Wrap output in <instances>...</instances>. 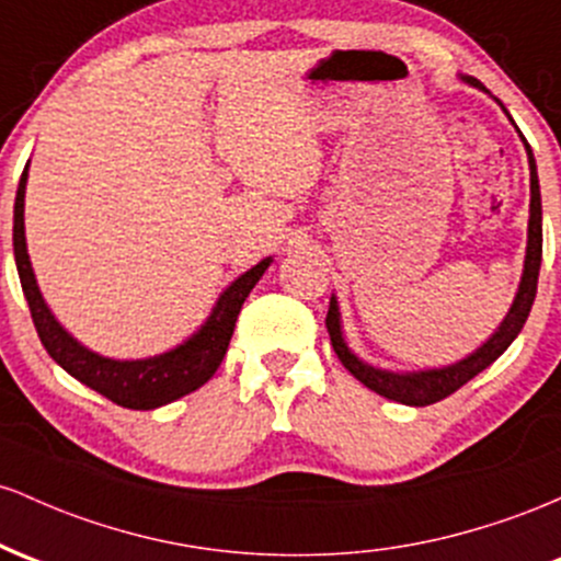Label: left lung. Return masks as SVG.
<instances>
[{
  "mask_svg": "<svg viewBox=\"0 0 561 561\" xmlns=\"http://www.w3.org/2000/svg\"><path fill=\"white\" fill-rule=\"evenodd\" d=\"M469 84L482 87L477 79H467ZM525 140V137H522ZM527 145V142H525ZM527 156H530V228H527V256H525V273H522V283L517 299H514L512 310H508L506 320L501 323V329L482 344L474 355H469L467 360L448 365V368L439 370H419V374H389V370L370 368L357 360L355 355L347 350L342 339V329H339V307L336 299H331L329 314H325V329H329L333 352L342 360L344 368L355 376L357 381L365 383L368 389H374L376 394L389 400H398L402 405H432V402L445 400L448 394L461 389L463 383L474 379L480 370L488 368L490 363H495L506 352L508 344L517 339V333L525 325L527 314L535 301V291H538V273H540V256H543V228H540V185H538V172H535V159L533 150L527 145Z\"/></svg>",
  "mask_w": 561,
  "mask_h": 561,
  "instance_id": "8db88e82",
  "label": "left lung"
}]
</instances>
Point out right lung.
Wrapping results in <instances>:
<instances>
[{
    "instance_id": "1",
    "label": "right lung",
    "mask_w": 561,
    "mask_h": 561,
    "mask_svg": "<svg viewBox=\"0 0 561 561\" xmlns=\"http://www.w3.org/2000/svg\"><path fill=\"white\" fill-rule=\"evenodd\" d=\"M26 178L28 163L23 169L21 182H18L15 196V214H12V247H15V264L18 275H21L23 294H26L31 320H34L36 333H39L44 350L49 352L55 363L62 370L79 379L81 383L108 398L116 405L129 408V411H153V408L174 402L182 394L196 392L211 379L214 370L222 363L225 352L230 347L232 329H236L238 312H241L243 301L262 278L267 270L270 260H264L243 273L228 291L222 294L214 307L201 331L178 350L167 352V355L150 357V360H111V357H100L81 347L73 336H68L60 329L58 320L44 305L39 286H36L34 270H31L28 251H26V232H23V198H26Z\"/></svg>"
}]
</instances>
